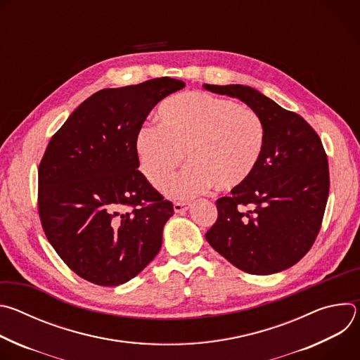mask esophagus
<instances>
[{
	"instance_id": "34e87169",
	"label": "esophagus",
	"mask_w": 360,
	"mask_h": 360,
	"mask_svg": "<svg viewBox=\"0 0 360 360\" xmlns=\"http://www.w3.org/2000/svg\"><path fill=\"white\" fill-rule=\"evenodd\" d=\"M188 208H189V203L188 202H175L174 203V211L176 214H184Z\"/></svg>"
}]
</instances>
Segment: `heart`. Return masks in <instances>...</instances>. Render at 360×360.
Masks as SVG:
<instances>
[{"label":"heart","mask_w":360,"mask_h":360,"mask_svg":"<svg viewBox=\"0 0 360 360\" xmlns=\"http://www.w3.org/2000/svg\"><path fill=\"white\" fill-rule=\"evenodd\" d=\"M265 141V124L255 111L208 92L188 91L164 102L160 127H142L135 146L146 179L160 191L185 155L189 167L168 191L191 198L212 186L231 191L243 185L261 162Z\"/></svg>","instance_id":"b5f03b06"}]
</instances>
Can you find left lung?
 Listing matches in <instances>:
<instances>
[{
    "instance_id": "1",
    "label": "left lung",
    "mask_w": 360,
    "mask_h": 360,
    "mask_svg": "<svg viewBox=\"0 0 360 360\" xmlns=\"http://www.w3.org/2000/svg\"><path fill=\"white\" fill-rule=\"evenodd\" d=\"M239 98L266 132L261 162L229 196L217 200L210 245L238 269L271 275L297 264L322 226L329 196L328 155L316 131L299 114L245 85H203Z\"/></svg>"
}]
</instances>
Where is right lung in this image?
I'll use <instances>...</instances> for the list:
<instances>
[{
    "instance_id": "1",
    "label": "right lung",
    "mask_w": 360,
    "mask_h": 360,
    "mask_svg": "<svg viewBox=\"0 0 360 360\" xmlns=\"http://www.w3.org/2000/svg\"><path fill=\"white\" fill-rule=\"evenodd\" d=\"M184 81L101 89L51 138L38 168V214L65 265L99 286L136 276L161 249L172 202L136 169V134Z\"/></svg>"
}]
</instances>
